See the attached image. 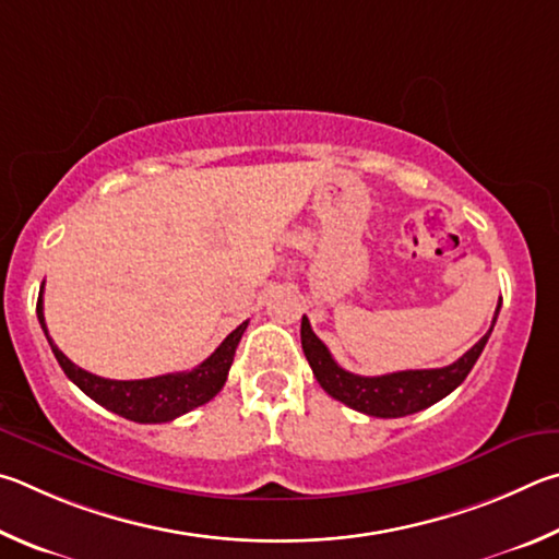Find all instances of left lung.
Segmentation results:
<instances>
[{
	"label": "left lung",
	"mask_w": 559,
	"mask_h": 559,
	"mask_svg": "<svg viewBox=\"0 0 559 559\" xmlns=\"http://www.w3.org/2000/svg\"><path fill=\"white\" fill-rule=\"evenodd\" d=\"M498 309H501V301H498L491 329L486 331L484 338L468 348L462 358L454 360L452 366L444 368L400 370V373L373 378L348 373V370L341 368L334 356L329 354L324 341L311 331L307 317H301V348H305V356L311 370H314L319 385L324 388L331 397L338 400V403H344L350 409H358V413L370 417H405L439 403V400L447 397L452 390L464 383V378L472 373L474 364L478 356H481L488 336H491L498 319Z\"/></svg>",
	"instance_id": "left-lung-1"
}]
</instances>
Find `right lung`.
<instances>
[{
  "label": "right lung",
  "mask_w": 559,
  "mask_h": 559,
  "mask_svg": "<svg viewBox=\"0 0 559 559\" xmlns=\"http://www.w3.org/2000/svg\"><path fill=\"white\" fill-rule=\"evenodd\" d=\"M36 317L48 338V344H51L58 366L63 368V373L71 378L87 397L95 400L97 405H103L105 409H110V413L142 425L171 423V419L191 413V409L205 405L209 400L218 395L221 388L225 385V380H228L235 348H238L245 329H248V321H242V324L235 331H230L223 344L193 370H183V373H166V376L144 378V380H110V378L93 376L87 373V370L78 368L73 360H68V356H63V350H58V346L53 344L51 336H48V329H46L44 287L38 292Z\"/></svg>",
  "instance_id": "right-lung-1"
}]
</instances>
